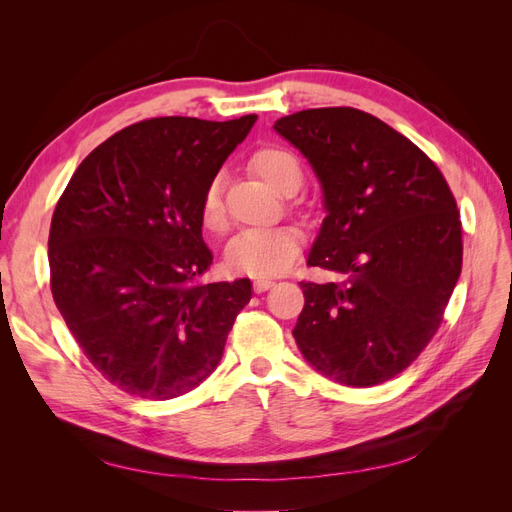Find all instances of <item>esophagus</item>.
<instances>
[{
	"instance_id": "obj_1",
	"label": "esophagus",
	"mask_w": 512,
	"mask_h": 512,
	"mask_svg": "<svg viewBox=\"0 0 512 512\" xmlns=\"http://www.w3.org/2000/svg\"><path fill=\"white\" fill-rule=\"evenodd\" d=\"M273 284H275V282L269 280V277H256V280H254V290H256V292H265V290H269Z\"/></svg>"
}]
</instances>
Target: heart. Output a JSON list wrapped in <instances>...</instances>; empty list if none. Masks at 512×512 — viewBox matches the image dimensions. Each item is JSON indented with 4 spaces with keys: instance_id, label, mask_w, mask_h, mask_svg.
Returning <instances> with one entry per match:
<instances>
[{
    "instance_id": "b5f03b06",
    "label": "heart",
    "mask_w": 512,
    "mask_h": 512,
    "mask_svg": "<svg viewBox=\"0 0 512 512\" xmlns=\"http://www.w3.org/2000/svg\"><path fill=\"white\" fill-rule=\"evenodd\" d=\"M252 168L265 179L275 192L294 194L303 183V166L292 151L280 145H262L252 158ZM200 224L209 232H222L226 211L222 203V175H213L207 183L198 205ZM303 235L294 226L275 228H245L230 239L226 247V267L235 273L265 277L286 271L299 256Z\"/></svg>"
}]
</instances>
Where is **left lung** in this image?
I'll use <instances>...</instances> for the list:
<instances>
[{
	"instance_id": "obj_1",
	"label": "left lung",
	"mask_w": 512,
	"mask_h": 512,
	"mask_svg": "<svg viewBox=\"0 0 512 512\" xmlns=\"http://www.w3.org/2000/svg\"><path fill=\"white\" fill-rule=\"evenodd\" d=\"M324 190L307 267L342 282H301L292 335L324 376L376 386L416 361L440 329L461 273L457 200L410 138L352 106L307 108L275 121Z\"/></svg>"
}]
</instances>
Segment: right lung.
Segmentation results:
<instances>
[{
	"instance_id": "add662e5",
	"label": "right lung",
	"mask_w": 512,
	"mask_h": 512,
	"mask_svg": "<svg viewBox=\"0 0 512 512\" xmlns=\"http://www.w3.org/2000/svg\"><path fill=\"white\" fill-rule=\"evenodd\" d=\"M256 115L153 117L74 170L49 232L51 292L76 344L130 395L164 401L218 367L250 280L205 284L198 205Z\"/></svg>"
}]
</instances>
